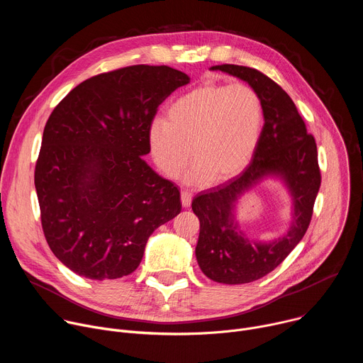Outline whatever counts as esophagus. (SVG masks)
<instances>
[{
	"instance_id": "1",
	"label": "esophagus",
	"mask_w": 363,
	"mask_h": 363,
	"mask_svg": "<svg viewBox=\"0 0 363 363\" xmlns=\"http://www.w3.org/2000/svg\"><path fill=\"white\" fill-rule=\"evenodd\" d=\"M191 201H192V194L189 191H181V202H182V206L184 208H188V206L191 205Z\"/></svg>"
}]
</instances>
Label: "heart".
Instances as JSON below:
<instances>
[{
    "label": "heart",
    "mask_w": 363,
    "mask_h": 363,
    "mask_svg": "<svg viewBox=\"0 0 363 363\" xmlns=\"http://www.w3.org/2000/svg\"><path fill=\"white\" fill-rule=\"evenodd\" d=\"M263 123V101L254 89L241 83H206L174 100L167 121L150 122L147 146L168 178H178L194 153L185 182L208 184L214 178L223 182L250 164Z\"/></svg>",
    "instance_id": "b5f03b06"
}]
</instances>
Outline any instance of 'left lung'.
Wrapping results in <instances>:
<instances>
[{"instance_id": "obj_1", "label": "left lung", "mask_w": 363, "mask_h": 363, "mask_svg": "<svg viewBox=\"0 0 363 363\" xmlns=\"http://www.w3.org/2000/svg\"><path fill=\"white\" fill-rule=\"evenodd\" d=\"M211 70L248 83L263 101L264 126L250 165L238 177L198 194L192 201V211L199 220L195 247L199 269L217 283L244 284L273 272L304 237L320 188L318 147L294 101L270 77L235 65L213 66ZM267 179L279 180L288 189L291 223L276 239H251L236 220V205Z\"/></svg>"}]
</instances>
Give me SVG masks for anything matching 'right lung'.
<instances>
[{
	"instance_id": "1",
	"label": "right lung",
	"mask_w": 363,
	"mask_h": 363,
	"mask_svg": "<svg viewBox=\"0 0 363 363\" xmlns=\"http://www.w3.org/2000/svg\"><path fill=\"white\" fill-rule=\"evenodd\" d=\"M188 83L168 66L123 67L84 80L50 115L34 184L45 240L73 273L130 274L150 234L181 213L178 186L142 157L158 106Z\"/></svg>"
}]
</instances>
